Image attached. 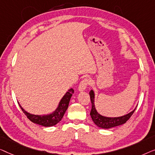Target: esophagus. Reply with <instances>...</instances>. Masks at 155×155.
Segmentation results:
<instances>
[{
	"label": "esophagus",
	"instance_id": "1",
	"mask_svg": "<svg viewBox=\"0 0 155 155\" xmlns=\"http://www.w3.org/2000/svg\"><path fill=\"white\" fill-rule=\"evenodd\" d=\"M89 84V79L88 78H84L81 81L79 86H78V91H84L86 90V88L88 86V85Z\"/></svg>",
	"mask_w": 155,
	"mask_h": 155
}]
</instances>
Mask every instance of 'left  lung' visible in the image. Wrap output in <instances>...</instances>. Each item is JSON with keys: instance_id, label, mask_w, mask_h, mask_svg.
Instances as JSON below:
<instances>
[{"instance_id": "1", "label": "left lung", "mask_w": 155, "mask_h": 155, "mask_svg": "<svg viewBox=\"0 0 155 155\" xmlns=\"http://www.w3.org/2000/svg\"><path fill=\"white\" fill-rule=\"evenodd\" d=\"M89 94H90L91 101V104H92V109H91L90 115L95 125H97L100 128H110L125 124L130 119V117L132 116V114H134V112L136 109V107L132 112L128 113V114L119 117H107L102 116L101 114H100L97 112L96 109H95V93L93 92V91L91 90Z\"/></svg>"}]
</instances>
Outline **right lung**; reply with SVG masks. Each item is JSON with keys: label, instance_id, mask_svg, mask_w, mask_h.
Returning <instances> with one entry per match:
<instances>
[{"label": "right lung", "instance_id": "obj_1", "mask_svg": "<svg viewBox=\"0 0 155 155\" xmlns=\"http://www.w3.org/2000/svg\"><path fill=\"white\" fill-rule=\"evenodd\" d=\"M74 93L73 88H70L68 91L65 93V95L61 99L60 103L56 110L53 113L50 114L45 115H36L32 114L30 113L26 112L21 106L19 104L21 110L25 113L28 119L33 123L37 124L38 125L45 126V127H50V126H53L56 125L58 122L62 120L63 116H64L65 112H66L67 108H68L69 101L72 94Z\"/></svg>", "mask_w": 155, "mask_h": 155}]
</instances>
